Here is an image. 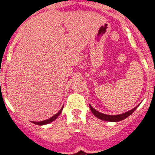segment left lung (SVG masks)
I'll list each match as a JSON object with an SVG mask.
<instances>
[{
	"label": "left lung",
	"instance_id": "8db88e82",
	"mask_svg": "<svg viewBox=\"0 0 155 155\" xmlns=\"http://www.w3.org/2000/svg\"><path fill=\"white\" fill-rule=\"evenodd\" d=\"M90 106V109H91V111L92 112V114L95 116L96 117L99 118V119L102 120H106V121H110V122H117L120 121L122 120H124L125 118H127L128 117H129L131 114L133 113L135 110H136V107H135L132 110H129V111L126 112V113H124L122 114H119V115H107V114H104L100 113V112L97 111L96 110H94L93 107H92L91 105Z\"/></svg>",
	"mask_w": 155,
	"mask_h": 155
}]
</instances>
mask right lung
<instances>
[{
  "mask_svg": "<svg viewBox=\"0 0 155 155\" xmlns=\"http://www.w3.org/2000/svg\"><path fill=\"white\" fill-rule=\"evenodd\" d=\"M62 110H63V108H61V110H60V111L58 112V114H56L55 115L53 116V117H52L49 118V119L45 120H42V121H38V122H35V121H33L34 124H37V125H44V124H49V123H51L52 121H53L54 120H56L57 118L59 117V115L61 114L62 112Z\"/></svg>",
  "mask_w": 155,
  "mask_h": 155,
  "instance_id": "right-lung-1",
  "label": "right lung"
}]
</instances>
